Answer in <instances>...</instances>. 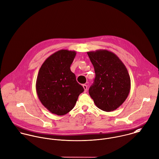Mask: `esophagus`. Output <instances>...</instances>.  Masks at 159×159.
I'll return each instance as SVG.
<instances>
[{
  "mask_svg": "<svg viewBox=\"0 0 159 159\" xmlns=\"http://www.w3.org/2000/svg\"><path fill=\"white\" fill-rule=\"evenodd\" d=\"M82 86H83V88L84 89V92H86L87 90V85H85V84H84Z\"/></svg>",
  "mask_w": 159,
  "mask_h": 159,
  "instance_id": "esophagus-1",
  "label": "esophagus"
}]
</instances>
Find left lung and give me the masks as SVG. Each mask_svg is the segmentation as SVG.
I'll list each match as a JSON object with an SVG mask.
<instances>
[{"label": "left lung", "instance_id": "left-lung-1", "mask_svg": "<svg viewBox=\"0 0 159 159\" xmlns=\"http://www.w3.org/2000/svg\"><path fill=\"white\" fill-rule=\"evenodd\" d=\"M93 65L95 79L89 93L96 106L111 112L126 100L131 89V80L126 66L113 52L107 50L88 52Z\"/></svg>", "mask_w": 159, "mask_h": 159}]
</instances>
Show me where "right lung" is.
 <instances>
[{"mask_svg":"<svg viewBox=\"0 0 159 159\" xmlns=\"http://www.w3.org/2000/svg\"><path fill=\"white\" fill-rule=\"evenodd\" d=\"M75 55V51H57L45 60L37 75L35 89L38 98L47 110L57 116L70 111L84 91L70 69Z\"/></svg>","mask_w":159,"mask_h":159,"instance_id":"obj_1","label":"right lung"}]
</instances>
